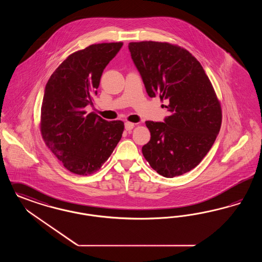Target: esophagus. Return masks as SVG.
<instances>
[{
	"mask_svg": "<svg viewBox=\"0 0 262 262\" xmlns=\"http://www.w3.org/2000/svg\"><path fill=\"white\" fill-rule=\"evenodd\" d=\"M134 127H135V124L134 123H130V122H126L125 123V128H126V130H127V132L132 130Z\"/></svg>",
	"mask_w": 262,
	"mask_h": 262,
	"instance_id": "1",
	"label": "esophagus"
}]
</instances>
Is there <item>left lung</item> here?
I'll use <instances>...</instances> for the list:
<instances>
[{"mask_svg":"<svg viewBox=\"0 0 262 262\" xmlns=\"http://www.w3.org/2000/svg\"><path fill=\"white\" fill-rule=\"evenodd\" d=\"M128 50L147 94L167 100L169 116L146 121L150 141L142 154L165 178L186 173L208 154L220 133V100L201 63L183 48L169 42H129Z\"/></svg>","mask_w":262,"mask_h":262,"instance_id":"8db88e82","label":"left lung"}]
</instances>
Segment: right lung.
Segmentation results:
<instances>
[{"instance_id": "add662e5", "label": "right lung", "mask_w": 262, "mask_h": 262, "mask_svg": "<svg viewBox=\"0 0 262 262\" xmlns=\"http://www.w3.org/2000/svg\"><path fill=\"white\" fill-rule=\"evenodd\" d=\"M122 46V42L94 43L75 52L46 84L40 121L42 139L63 167L75 174L98 170L123 135L122 121L108 122L84 110L93 104L102 72Z\"/></svg>"}]
</instances>
